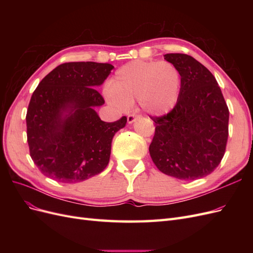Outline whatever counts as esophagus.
<instances>
[{
	"instance_id": "obj_1",
	"label": "esophagus",
	"mask_w": 253,
	"mask_h": 253,
	"mask_svg": "<svg viewBox=\"0 0 253 253\" xmlns=\"http://www.w3.org/2000/svg\"><path fill=\"white\" fill-rule=\"evenodd\" d=\"M137 117H139V115H136V114H129L127 116V122L128 124H132V122L135 121V119Z\"/></svg>"
}]
</instances>
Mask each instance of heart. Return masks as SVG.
Masks as SVG:
<instances>
[{
    "instance_id": "b5f03b06",
    "label": "heart",
    "mask_w": 253,
    "mask_h": 253,
    "mask_svg": "<svg viewBox=\"0 0 253 253\" xmlns=\"http://www.w3.org/2000/svg\"><path fill=\"white\" fill-rule=\"evenodd\" d=\"M181 75L169 61H132L116 71L106 89L109 102L121 111L138 100L150 114L169 112L177 101Z\"/></svg>"
}]
</instances>
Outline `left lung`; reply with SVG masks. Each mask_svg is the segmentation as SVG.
<instances>
[{
    "instance_id": "8db88e82",
    "label": "left lung",
    "mask_w": 253,
    "mask_h": 253,
    "mask_svg": "<svg viewBox=\"0 0 253 253\" xmlns=\"http://www.w3.org/2000/svg\"><path fill=\"white\" fill-rule=\"evenodd\" d=\"M181 75L179 96L163 116H150L155 134L150 155L157 169L175 178L194 180L216 169L226 151L229 109L208 68L186 53L164 56Z\"/></svg>"
}]
</instances>
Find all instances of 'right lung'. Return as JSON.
Masks as SVG:
<instances>
[{"mask_svg": "<svg viewBox=\"0 0 253 253\" xmlns=\"http://www.w3.org/2000/svg\"><path fill=\"white\" fill-rule=\"evenodd\" d=\"M109 63L67 62L45 76L26 114L29 154L41 173L65 183L101 173L110 162L112 139L126 124L104 122L94 110L104 99L95 88L108 78Z\"/></svg>", "mask_w": 253, "mask_h": 253, "instance_id": "add662e5", "label": "right lung"}]
</instances>
